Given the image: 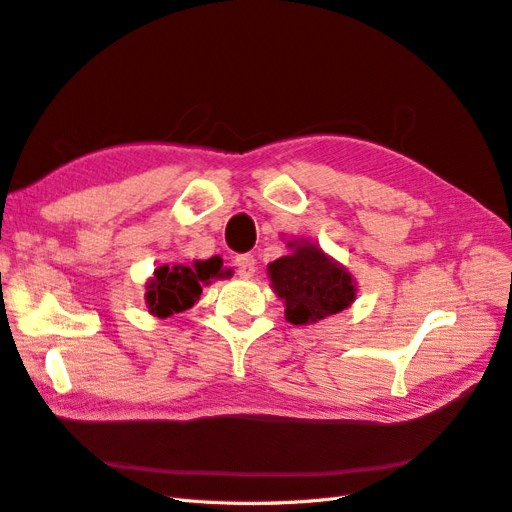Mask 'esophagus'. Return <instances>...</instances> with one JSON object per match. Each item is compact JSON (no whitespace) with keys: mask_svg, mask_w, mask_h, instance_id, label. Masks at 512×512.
Returning <instances> with one entry per match:
<instances>
[{"mask_svg":"<svg viewBox=\"0 0 512 512\" xmlns=\"http://www.w3.org/2000/svg\"><path fill=\"white\" fill-rule=\"evenodd\" d=\"M235 268H237V272H240V277L251 279L255 275V270H257V261H255V257L251 253L237 255L235 257Z\"/></svg>","mask_w":512,"mask_h":512,"instance_id":"1","label":"esophagus"}]
</instances>
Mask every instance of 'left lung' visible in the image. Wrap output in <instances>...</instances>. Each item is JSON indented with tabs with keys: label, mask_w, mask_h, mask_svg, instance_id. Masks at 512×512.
<instances>
[{
	"label": "left lung",
	"mask_w": 512,
	"mask_h": 512,
	"mask_svg": "<svg viewBox=\"0 0 512 512\" xmlns=\"http://www.w3.org/2000/svg\"><path fill=\"white\" fill-rule=\"evenodd\" d=\"M288 255L268 264L270 288L285 305V320L312 325L355 301L358 283L340 261L310 240H288Z\"/></svg>",
	"instance_id": "left-lung-1"
}]
</instances>
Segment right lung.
I'll return each instance as SVG.
<instances>
[{
	"label": "right lung",
	"instance_id": "obj_1",
	"mask_svg": "<svg viewBox=\"0 0 512 512\" xmlns=\"http://www.w3.org/2000/svg\"><path fill=\"white\" fill-rule=\"evenodd\" d=\"M231 272L233 270L222 266V257L218 255L209 259H194L192 266H159L146 281V310L157 318L181 314L198 303L202 285H211L213 279H227L231 277Z\"/></svg>",
	"mask_w": 512,
	"mask_h": 512
}]
</instances>
